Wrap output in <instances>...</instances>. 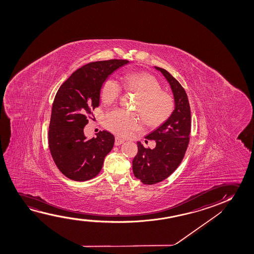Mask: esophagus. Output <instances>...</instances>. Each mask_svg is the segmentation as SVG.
<instances>
[{
    "instance_id": "esophagus-1",
    "label": "esophagus",
    "mask_w": 254,
    "mask_h": 254,
    "mask_svg": "<svg viewBox=\"0 0 254 254\" xmlns=\"http://www.w3.org/2000/svg\"><path fill=\"white\" fill-rule=\"evenodd\" d=\"M124 141H125L124 139H121V138H119V137H115V146H120V145H122V143L124 142Z\"/></svg>"
}]
</instances>
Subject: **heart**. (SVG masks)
I'll list each match as a JSON object with an SVG mask.
<instances>
[{
	"label": "heart",
	"mask_w": 254,
	"mask_h": 254,
	"mask_svg": "<svg viewBox=\"0 0 254 254\" xmlns=\"http://www.w3.org/2000/svg\"><path fill=\"white\" fill-rule=\"evenodd\" d=\"M122 86L126 90L138 94L134 109L141 115L146 125H161L173 114L174 98L163 92L159 81L148 73H128L124 77ZM122 93V85L114 77H108L101 85V97L105 103L117 101ZM104 125L116 135L125 138L141 128L142 123L135 113L115 108L105 116Z\"/></svg>",
	"instance_id": "1"
}]
</instances>
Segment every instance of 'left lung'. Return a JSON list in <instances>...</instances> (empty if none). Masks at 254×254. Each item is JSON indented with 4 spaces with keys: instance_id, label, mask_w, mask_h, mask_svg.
<instances>
[{
    "instance_id": "1",
    "label": "left lung",
    "mask_w": 254,
    "mask_h": 254,
    "mask_svg": "<svg viewBox=\"0 0 254 254\" xmlns=\"http://www.w3.org/2000/svg\"><path fill=\"white\" fill-rule=\"evenodd\" d=\"M154 67L162 73L170 85L175 108L162 125L146 136V139L155 140L156 146L153 149L137 143L138 153L132 160V172L146 185L164 181L177 169L188 149L191 132V111L186 91L167 70Z\"/></svg>"
}]
</instances>
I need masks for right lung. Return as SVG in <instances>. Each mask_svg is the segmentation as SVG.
Returning <instances> with one entry per match:
<instances>
[{"label":"right lung","instance_id":"obj_1","mask_svg":"<svg viewBox=\"0 0 254 254\" xmlns=\"http://www.w3.org/2000/svg\"><path fill=\"white\" fill-rule=\"evenodd\" d=\"M128 63L108 60L88 63L73 72L57 91L49 123V149L58 169L70 180L95 177L113 148L115 136L111 132L100 131L87 139L83 129L88 115L100 105L103 81Z\"/></svg>","mask_w":254,"mask_h":254}]
</instances>
